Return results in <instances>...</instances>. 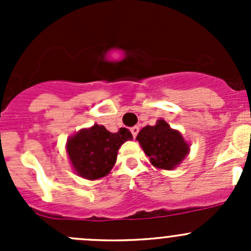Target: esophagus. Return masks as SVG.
Returning <instances> with one entry per match:
<instances>
[{"label": "esophagus", "mask_w": 251, "mask_h": 251, "mask_svg": "<svg viewBox=\"0 0 251 251\" xmlns=\"http://www.w3.org/2000/svg\"><path fill=\"white\" fill-rule=\"evenodd\" d=\"M138 132H140V127H138V126H133V127L131 128V133H132L133 138H136V136L138 135Z\"/></svg>", "instance_id": "34e87169"}]
</instances>
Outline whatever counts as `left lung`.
I'll return each mask as SVG.
<instances>
[{
  "mask_svg": "<svg viewBox=\"0 0 251 251\" xmlns=\"http://www.w3.org/2000/svg\"><path fill=\"white\" fill-rule=\"evenodd\" d=\"M137 140L151 163L158 169L171 170L176 168L189 151L181 133L173 130L164 120H158L155 126L142 128Z\"/></svg>",
  "mask_w": 251,
  "mask_h": 251,
  "instance_id": "8db88e82",
  "label": "left lung"
}]
</instances>
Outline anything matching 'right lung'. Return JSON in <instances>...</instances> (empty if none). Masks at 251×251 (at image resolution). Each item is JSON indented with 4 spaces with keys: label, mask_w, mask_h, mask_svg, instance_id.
I'll list each match as a JSON object with an SVG mask.
<instances>
[{
    "label": "right lung",
    "mask_w": 251,
    "mask_h": 251,
    "mask_svg": "<svg viewBox=\"0 0 251 251\" xmlns=\"http://www.w3.org/2000/svg\"><path fill=\"white\" fill-rule=\"evenodd\" d=\"M128 140H132V133L127 128L121 127L118 132L111 133L104 126L96 124L69 138L67 151L80 176L97 179L109 174L119 148Z\"/></svg>",
    "instance_id": "obj_1"
}]
</instances>
